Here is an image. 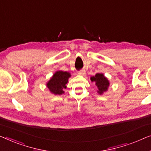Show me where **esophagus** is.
Returning <instances> with one entry per match:
<instances>
[{
    "label": "esophagus",
    "mask_w": 151,
    "mask_h": 151,
    "mask_svg": "<svg viewBox=\"0 0 151 151\" xmlns=\"http://www.w3.org/2000/svg\"><path fill=\"white\" fill-rule=\"evenodd\" d=\"M78 75H86V71H85L84 70H80L79 72H78Z\"/></svg>",
    "instance_id": "obj_1"
}]
</instances>
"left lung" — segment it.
<instances>
[{
    "label": "left lung",
    "mask_w": 151,
    "mask_h": 151,
    "mask_svg": "<svg viewBox=\"0 0 151 151\" xmlns=\"http://www.w3.org/2000/svg\"><path fill=\"white\" fill-rule=\"evenodd\" d=\"M91 81L93 82L96 83V86L98 87L99 91L98 92L100 94H102L104 92H106L107 90L108 87L109 86V81L107 78L104 76L103 74L97 73L94 76L91 77Z\"/></svg>",
    "instance_id": "1"
}]
</instances>
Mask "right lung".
Returning <instances> with one entry per match:
<instances>
[{
    "instance_id": "right-lung-1",
    "label": "right lung",
    "mask_w": 151,
    "mask_h": 151,
    "mask_svg": "<svg viewBox=\"0 0 151 151\" xmlns=\"http://www.w3.org/2000/svg\"><path fill=\"white\" fill-rule=\"evenodd\" d=\"M70 76V74L67 72H56L47 83V87L50 92L55 94H62L64 92L63 91V88H66V83Z\"/></svg>"
}]
</instances>
